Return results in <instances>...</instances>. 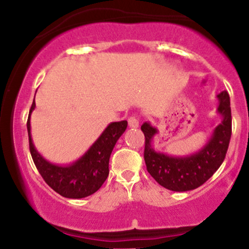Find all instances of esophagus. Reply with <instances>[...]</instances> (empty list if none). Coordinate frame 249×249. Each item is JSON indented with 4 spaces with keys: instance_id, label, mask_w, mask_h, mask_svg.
I'll return each instance as SVG.
<instances>
[{
    "instance_id": "34e87169",
    "label": "esophagus",
    "mask_w": 249,
    "mask_h": 249,
    "mask_svg": "<svg viewBox=\"0 0 249 249\" xmlns=\"http://www.w3.org/2000/svg\"><path fill=\"white\" fill-rule=\"evenodd\" d=\"M128 126H130L131 128H137V127H138L139 126L138 118H137V117H134V116L130 117V118H128Z\"/></svg>"
}]
</instances>
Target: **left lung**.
<instances>
[{"label": "left lung", "instance_id": "left-lung-1", "mask_svg": "<svg viewBox=\"0 0 249 249\" xmlns=\"http://www.w3.org/2000/svg\"><path fill=\"white\" fill-rule=\"evenodd\" d=\"M216 98L221 123L214 127L206 144L190 156L176 157L154 151L152 142L158 130L147 122L142 125L145 136L144 159L147 172L162 187L174 192L194 190L206 182L222 164L232 134V113L227 91L220 92Z\"/></svg>", "mask_w": 249, "mask_h": 249}]
</instances>
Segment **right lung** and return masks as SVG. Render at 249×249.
<instances>
[{
    "instance_id": "1",
    "label": "right lung",
    "mask_w": 249,
    "mask_h": 249,
    "mask_svg": "<svg viewBox=\"0 0 249 249\" xmlns=\"http://www.w3.org/2000/svg\"><path fill=\"white\" fill-rule=\"evenodd\" d=\"M35 107L34 101L28 117L27 128L31 157L42 178L55 192L64 198L81 199L97 192L107 178L111 152L117 141L126 130L127 122H113L108 124L78 160L67 166H61L51 164L35 148L30 133V116Z\"/></svg>"
}]
</instances>
